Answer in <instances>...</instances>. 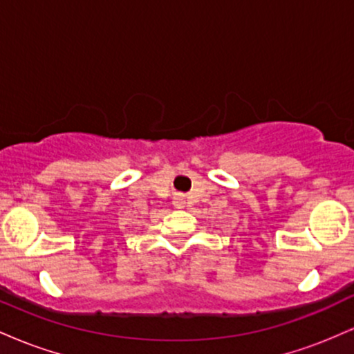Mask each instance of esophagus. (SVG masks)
Listing matches in <instances>:
<instances>
[{
	"label": "esophagus",
	"instance_id": "obj_1",
	"mask_svg": "<svg viewBox=\"0 0 354 354\" xmlns=\"http://www.w3.org/2000/svg\"><path fill=\"white\" fill-rule=\"evenodd\" d=\"M176 208H183V205H185V198L181 196V194H178V196H174V203H173Z\"/></svg>",
	"mask_w": 354,
	"mask_h": 354
}]
</instances>
